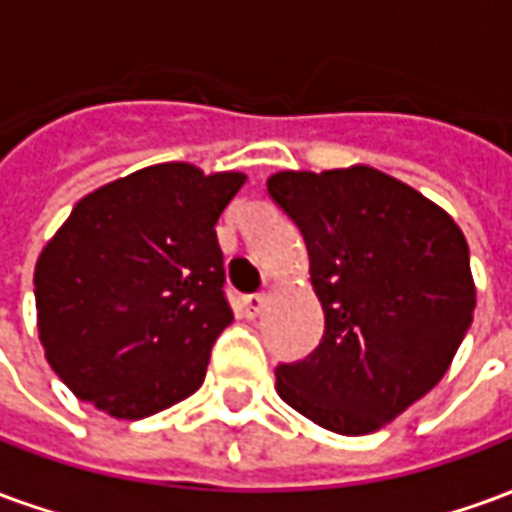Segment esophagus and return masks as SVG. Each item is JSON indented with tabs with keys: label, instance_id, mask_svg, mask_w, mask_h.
<instances>
[{
	"label": "esophagus",
	"instance_id": "obj_1",
	"mask_svg": "<svg viewBox=\"0 0 512 512\" xmlns=\"http://www.w3.org/2000/svg\"><path fill=\"white\" fill-rule=\"evenodd\" d=\"M244 310L249 318H257L260 312L266 310V296L263 293H249V296H244Z\"/></svg>",
	"mask_w": 512,
	"mask_h": 512
}]
</instances>
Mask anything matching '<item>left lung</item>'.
Masks as SVG:
<instances>
[{
    "label": "left lung",
    "mask_w": 512,
    "mask_h": 512,
    "mask_svg": "<svg viewBox=\"0 0 512 512\" xmlns=\"http://www.w3.org/2000/svg\"><path fill=\"white\" fill-rule=\"evenodd\" d=\"M268 194L296 222L326 329L277 367L279 397L343 436L384 428L428 395L474 318L469 244L447 211L365 164L277 172Z\"/></svg>",
    "instance_id": "8db88e82"
}]
</instances>
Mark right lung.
I'll return each instance as SVG.
<instances>
[{
  "label": "right lung",
  "mask_w": 512,
  "mask_h": 512,
  "mask_svg": "<svg viewBox=\"0 0 512 512\" xmlns=\"http://www.w3.org/2000/svg\"><path fill=\"white\" fill-rule=\"evenodd\" d=\"M244 172L169 161L73 205L35 266L40 345L79 400L142 419L194 395L233 323L216 222Z\"/></svg>",
  "instance_id": "add662e5"
}]
</instances>
